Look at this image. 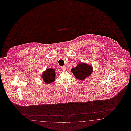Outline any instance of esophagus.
<instances>
[{
  "label": "esophagus",
  "mask_w": 131,
  "mask_h": 131,
  "mask_svg": "<svg viewBox=\"0 0 131 131\" xmlns=\"http://www.w3.org/2000/svg\"><path fill=\"white\" fill-rule=\"evenodd\" d=\"M60 69L62 71H65L66 70V67L65 66H61Z\"/></svg>",
  "instance_id": "34e87169"
}]
</instances>
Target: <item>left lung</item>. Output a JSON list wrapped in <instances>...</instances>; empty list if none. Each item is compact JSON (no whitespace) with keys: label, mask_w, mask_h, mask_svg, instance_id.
Here are the masks:
<instances>
[{"label":"left lung","mask_w":131,"mask_h":131,"mask_svg":"<svg viewBox=\"0 0 131 131\" xmlns=\"http://www.w3.org/2000/svg\"><path fill=\"white\" fill-rule=\"evenodd\" d=\"M93 71V68L91 65L83 62L78 64L77 66L71 69V72L76 78L81 81H83L91 75Z\"/></svg>","instance_id":"8db88e82"}]
</instances>
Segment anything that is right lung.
I'll return each mask as SVG.
<instances>
[{"instance_id":"obj_1","label":"right lung","mask_w":131,"mask_h":131,"mask_svg":"<svg viewBox=\"0 0 131 131\" xmlns=\"http://www.w3.org/2000/svg\"><path fill=\"white\" fill-rule=\"evenodd\" d=\"M41 78L46 83L50 84L53 83L55 80V70L52 68L47 69L42 73Z\"/></svg>"}]
</instances>
